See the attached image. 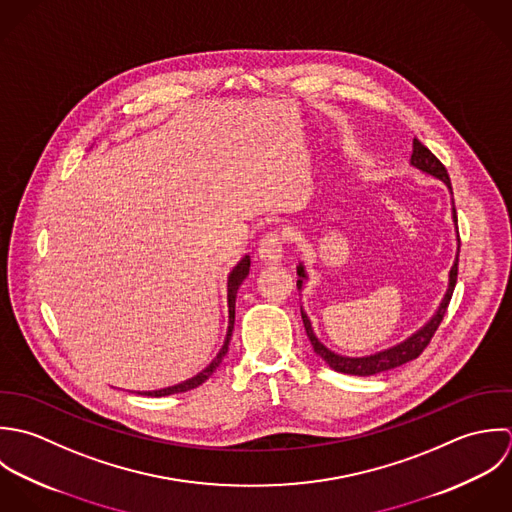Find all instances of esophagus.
<instances>
[{"instance_id": "1", "label": "esophagus", "mask_w": 512, "mask_h": 512, "mask_svg": "<svg viewBox=\"0 0 512 512\" xmlns=\"http://www.w3.org/2000/svg\"><path fill=\"white\" fill-rule=\"evenodd\" d=\"M283 235L279 231H269L261 241H259V257L263 263H279L283 259Z\"/></svg>"}]
</instances>
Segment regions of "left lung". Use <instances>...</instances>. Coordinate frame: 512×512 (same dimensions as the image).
I'll list each match as a JSON object with an SVG mask.
<instances>
[{"label":"left lung","instance_id":"8db88e82","mask_svg":"<svg viewBox=\"0 0 512 512\" xmlns=\"http://www.w3.org/2000/svg\"><path fill=\"white\" fill-rule=\"evenodd\" d=\"M411 166L419 168L421 172L425 174H431L433 178H439L441 182L447 184V188L451 190V180H449V174L445 170V166L439 162V158L427 148L423 146L417 138H413V154H411ZM453 219L457 223V215H455V207H453ZM457 271H459V253H457V259H455V265L451 269V275H449V289H447V295L441 303L439 310L435 312V316L421 328L417 330L413 336H409L406 342L394 346V348H388L384 352H378L374 356H364V358H346V356H340V354H334L332 350H328L312 332V326H310V320H308L307 314L301 310V316H303V322H305V330H307L308 340L314 348V352L336 372H342V374H352V376H374V374H380V372H386V370H392V368H398L402 364H408L411 360H415L425 348L427 344L431 342L435 330L439 328L447 307H449V301L453 297V291H455V283H457ZM301 281H299V289L303 287V279L307 277L305 275V269L303 265L297 269Z\"/></svg>","mask_w":512,"mask_h":512}]
</instances>
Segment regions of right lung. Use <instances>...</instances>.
<instances>
[{
	"label": "right lung",
	"mask_w": 512,
	"mask_h": 512,
	"mask_svg": "<svg viewBox=\"0 0 512 512\" xmlns=\"http://www.w3.org/2000/svg\"><path fill=\"white\" fill-rule=\"evenodd\" d=\"M249 267H251V259L249 257H243L237 267L231 271L229 275V281H227V303H229V328H227V336H225V342H223V348L219 350L217 358L202 370L198 376H194L192 380H186L178 386H172V388H164V390H156V392H142L144 396H150V398H162V396H172V394H180V392H188V390H194L198 386H202L205 380L217 370V366L221 364L223 356L227 354L229 350V340H231V332H233V322H235V297H237V289L239 285L243 283V279L249 275ZM140 394V396H142Z\"/></svg>",
	"instance_id": "obj_1"
}]
</instances>
